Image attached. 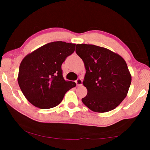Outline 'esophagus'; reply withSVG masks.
Masks as SVG:
<instances>
[{"label": "esophagus", "instance_id": "obj_1", "mask_svg": "<svg viewBox=\"0 0 150 150\" xmlns=\"http://www.w3.org/2000/svg\"><path fill=\"white\" fill-rule=\"evenodd\" d=\"M82 83H83V81L81 79H78L76 81V84H77V86L82 85Z\"/></svg>", "mask_w": 150, "mask_h": 150}]
</instances>
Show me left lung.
<instances>
[{"instance_id":"left-lung-1","label":"left lung","mask_w":150,"mask_h":150,"mask_svg":"<svg viewBox=\"0 0 150 150\" xmlns=\"http://www.w3.org/2000/svg\"><path fill=\"white\" fill-rule=\"evenodd\" d=\"M75 52L84 62L86 73L83 84L87 95L83 104L96 112H106L126 98L132 77L120 55L91 44H77Z\"/></svg>"}]
</instances>
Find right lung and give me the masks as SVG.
Returning a JSON list of instances; mask_svg holds the SVG:
<instances>
[{"mask_svg": "<svg viewBox=\"0 0 150 150\" xmlns=\"http://www.w3.org/2000/svg\"><path fill=\"white\" fill-rule=\"evenodd\" d=\"M75 44L48 43L28 54L20 65L18 82L29 102L42 109L52 108L62 102L65 94L76 83L65 81L62 65L75 51Z\"/></svg>", "mask_w": 150, "mask_h": 150, "instance_id": "add662e5", "label": "right lung"}]
</instances>
